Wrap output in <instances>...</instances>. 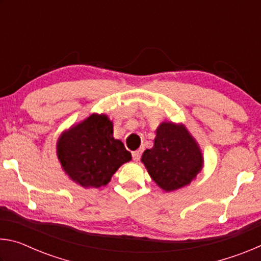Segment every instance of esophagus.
I'll return each mask as SVG.
<instances>
[{
  "mask_svg": "<svg viewBox=\"0 0 261 261\" xmlns=\"http://www.w3.org/2000/svg\"><path fill=\"white\" fill-rule=\"evenodd\" d=\"M141 153H143V151H141V149H138V151L132 152V158H134L135 161H139L140 160Z\"/></svg>",
  "mask_w": 261,
  "mask_h": 261,
  "instance_id": "34e87169",
  "label": "esophagus"
}]
</instances>
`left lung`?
<instances>
[{"mask_svg":"<svg viewBox=\"0 0 261 261\" xmlns=\"http://www.w3.org/2000/svg\"><path fill=\"white\" fill-rule=\"evenodd\" d=\"M141 161L154 182L165 191L190 184L202 167L196 141L184 126L170 122L158 127L154 146L144 152Z\"/></svg>","mask_w":261,"mask_h":261,"instance_id":"obj_1","label":"left lung"}]
</instances>
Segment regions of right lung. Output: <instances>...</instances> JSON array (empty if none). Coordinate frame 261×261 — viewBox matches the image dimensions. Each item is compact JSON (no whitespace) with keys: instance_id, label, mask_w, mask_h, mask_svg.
Instances as JSON below:
<instances>
[{"instance_id":"right-lung-1","label":"right lung","mask_w":261,"mask_h":261,"mask_svg":"<svg viewBox=\"0 0 261 261\" xmlns=\"http://www.w3.org/2000/svg\"><path fill=\"white\" fill-rule=\"evenodd\" d=\"M57 156L74 182L92 188L107 184L118 168L132 159L122 141L113 137V123L106 115H92L62 135Z\"/></svg>"}]
</instances>
